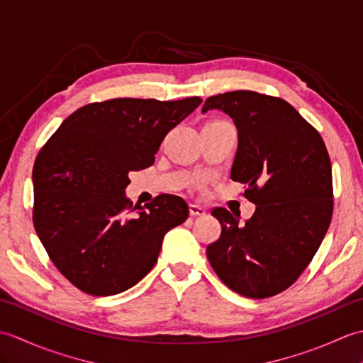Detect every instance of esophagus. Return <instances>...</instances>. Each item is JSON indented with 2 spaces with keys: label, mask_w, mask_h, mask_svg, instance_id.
<instances>
[{
  "label": "esophagus",
  "mask_w": 363,
  "mask_h": 363,
  "mask_svg": "<svg viewBox=\"0 0 363 363\" xmlns=\"http://www.w3.org/2000/svg\"><path fill=\"white\" fill-rule=\"evenodd\" d=\"M190 215L191 217H203V215H206V209L204 207H201V206H198V204H190Z\"/></svg>",
  "instance_id": "obj_1"
}]
</instances>
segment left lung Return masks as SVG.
Instances as JSON below:
<instances>
[{
	"label": "left lung",
	"instance_id": "obj_1",
	"mask_svg": "<svg viewBox=\"0 0 363 363\" xmlns=\"http://www.w3.org/2000/svg\"><path fill=\"white\" fill-rule=\"evenodd\" d=\"M234 120L238 148L230 179L256 204L243 225L215 207L221 234L207 246L213 272L246 298L287 290L320 248L334 209L333 168L320 133L282 98L251 90L209 96L203 112Z\"/></svg>",
	"mask_w": 363,
	"mask_h": 363
}]
</instances>
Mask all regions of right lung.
<instances>
[{
	"label": "right lung",
	"instance_id": "right-lung-1",
	"mask_svg": "<svg viewBox=\"0 0 363 363\" xmlns=\"http://www.w3.org/2000/svg\"><path fill=\"white\" fill-rule=\"evenodd\" d=\"M113 98L73 112L38 151L33 221L51 262L94 296L125 291L151 272L169 229L189 218L181 196L145 207L125 196L128 173L154 164L165 135L201 104Z\"/></svg>",
	"mask_w": 363,
	"mask_h": 363
}]
</instances>
